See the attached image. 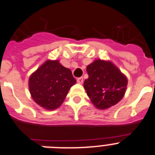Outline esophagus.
Here are the masks:
<instances>
[{
	"label": "esophagus",
	"instance_id": "1",
	"mask_svg": "<svg viewBox=\"0 0 155 155\" xmlns=\"http://www.w3.org/2000/svg\"><path fill=\"white\" fill-rule=\"evenodd\" d=\"M77 81H78V84H82V83H83V78H82V77L78 78L77 79Z\"/></svg>",
	"mask_w": 155,
	"mask_h": 155
}]
</instances>
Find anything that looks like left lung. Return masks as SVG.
I'll return each instance as SVG.
<instances>
[{"instance_id": "8db88e82", "label": "left lung", "mask_w": 155, "mask_h": 155, "mask_svg": "<svg viewBox=\"0 0 155 155\" xmlns=\"http://www.w3.org/2000/svg\"><path fill=\"white\" fill-rule=\"evenodd\" d=\"M88 78L84 87L94 106L105 109L118 103L124 96L127 77L110 61L95 60L87 65Z\"/></svg>"}]
</instances>
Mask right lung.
<instances>
[{
  "label": "right lung",
  "instance_id": "right-lung-1",
  "mask_svg": "<svg viewBox=\"0 0 155 155\" xmlns=\"http://www.w3.org/2000/svg\"><path fill=\"white\" fill-rule=\"evenodd\" d=\"M76 83L72 72L59 61L48 60L28 80L32 99L41 107L53 110L61 106L71 86Z\"/></svg>",
  "mask_w": 155,
  "mask_h": 155
}]
</instances>
